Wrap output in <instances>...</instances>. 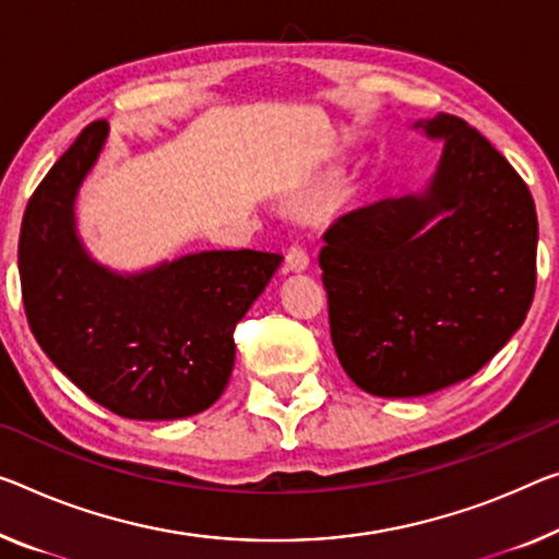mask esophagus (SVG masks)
Here are the masks:
<instances>
[{
	"label": "esophagus",
	"mask_w": 559,
	"mask_h": 559,
	"mask_svg": "<svg viewBox=\"0 0 559 559\" xmlns=\"http://www.w3.org/2000/svg\"><path fill=\"white\" fill-rule=\"evenodd\" d=\"M285 267L287 272H305L309 267V257L302 247H289L285 254Z\"/></svg>",
	"instance_id": "1"
}]
</instances>
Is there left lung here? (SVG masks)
Wrapping results in <instances>:
<instances>
[{"label": "left lung", "instance_id": "left-lung-1", "mask_svg": "<svg viewBox=\"0 0 559 559\" xmlns=\"http://www.w3.org/2000/svg\"><path fill=\"white\" fill-rule=\"evenodd\" d=\"M415 130L444 142L427 190L345 214L320 252L334 352L374 397L467 380L535 297L537 212L522 177L465 119Z\"/></svg>", "mask_w": 559, "mask_h": 559}]
</instances>
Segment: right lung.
I'll return each instance as SVG.
<instances>
[{
  "instance_id": "1",
  "label": "right lung",
  "mask_w": 559,
  "mask_h": 559,
  "mask_svg": "<svg viewBox=\"0 0 559 559\" xmlns=\"http://www.w3.org/2000/svg\"><path fill=\"white\" fill-rule=\"evenodd\" d=\"M107 134L105 119L84 127L24 210V312L45 355L97 405L142 423L182 419L225 392L231 332L282 254L212 250L136 274L94 262L76 235L74 200Z\"/></svg>"
}]
</instances>
